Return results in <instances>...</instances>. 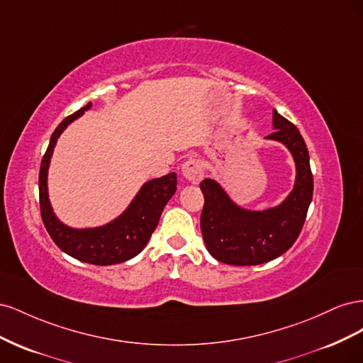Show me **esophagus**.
Wrapping results in <instances>:
<instances>
[{"instance_id":"34e87169","label":"esophagus","mask_w":363,"mask_h":363,"mask_svg":"<svg viewBox=\"0 0 363 363\" xmlns=\"http://www.w3.org/2000/svg\"><path fill=\"white\" fill-rule=\"evenodd\" d=\"M182 174H183V177L188 180V182L199 183L203 179V175H204L203 163L199 159H189L188 162L183 163Z\"/></svg>"}]
</instances>
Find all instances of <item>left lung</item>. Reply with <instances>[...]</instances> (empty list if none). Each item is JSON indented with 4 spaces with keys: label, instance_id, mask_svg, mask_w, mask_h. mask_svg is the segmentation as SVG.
<instances>
[{
    "label": "left lung",
    "instance_id": "1",
    "mask_svg": "<svg viewBox=\"0 0 363 363\" xmlns=\"http://www.w3.org/2000/svg\"><path fill=\"white\" fill-rule=\"evenodd\" d=\"M276 131L268 139L286 145L296 164L294 191L280 206L265 212L240 208L212 179H204L201 233L207 251L223 263L238 267L260 265L281 256L298 238L313 195V175L306 142L291 121L272 111Z\"/></svg>",
    "mask_w": 363,
    "mask_h": 363
}]
</instances>
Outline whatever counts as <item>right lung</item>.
Returning a JSON list of instances; mask_svg holds the SVG:
<instances>
[{
    "instance_id": "right-lung-1",
    "label": "right lung",
    "mask_w": 363,
    "mask_h": 363,
    "mask_svg": "<svg viewBox=\"0 0 363 363\" xmlns=\"http://www.w3.org/2000/svg\"><path fill=\"white\" fill-rule=\"evenodd\" d=\"M89 107L91 103L65 118L57 128L54 130L50 139V145L42 157L39 171L40 215L43 225H45L51 239L67 255L75 257L77 260L92 263V265H115V263L125 262L138 256L145 248L152 232L159 224L163 207L167 206L171 196L177 191V175H175V172H171L160 179L145 183L127 211L116 218L115 221L103 227L75 230L63 225L54 216L48 200V164L54 145H56L62 131Z\"/></svg>"
}]
</instances>
